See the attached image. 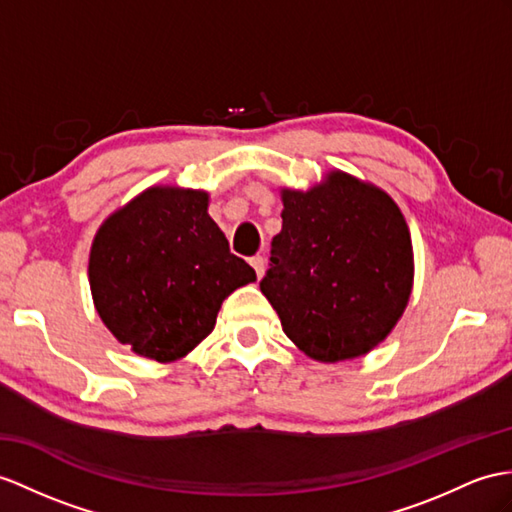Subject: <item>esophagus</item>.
Here are the masks:
<instances>
[{
	"mask_svg": "<svg viewBox=\"0 0 512 512\" xmlns=\"http://www.w3.org/2000/svg\"><path fill=\"white\" fill-rule=\"evenodd\" d=\"M249 265L254 267L258 278H263V273H265V258L263 256H252L249 258Z\"/></svg>",
	"mask_w": 512,
	"mask_h": 512,
	"instance_id": "34e87169",
	"label": "esophagus"
}]
</instances>
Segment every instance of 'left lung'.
Masks as SVG:
<instances>
[{
  "label": "left lung",
  "mask_w": 512,
  "mask_h": 512,
  "mask_svg": "<svg viewBox=\"0 0 512 512\" xmlns=\"http://www.w3.org/2000/svg\"><path fill=\"white\" fill-rule=\"evenodd\" d=\"M282 204L260 291L284 334L319 363L371 352L395 328L413 289L402 210L378 186L343 171L308 191L282 189Z\"/></svg>",
  "instance_id": "1"
}]
</instances>
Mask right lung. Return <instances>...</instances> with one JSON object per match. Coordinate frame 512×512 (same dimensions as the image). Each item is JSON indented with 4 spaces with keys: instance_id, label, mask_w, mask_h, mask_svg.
Instances as JSON below:
<instances>
[{
    "instance_id": "obj_1",
    "label": "right lung",
    "mask_w": 512,
    "mask_h": 512,
    "mask_svg": "<svg viewBox=\"0 0 512 512\" xmlns=\"http://www.w3.org/2000/svg\"><path fill=\"white\" fill-rule=\"evenodd\" d=\"M256 280L208 215V193L152 186L97 230V315L134 354L173 363L213 332L221 302Z\"/></svg>"
}]
</instances>
